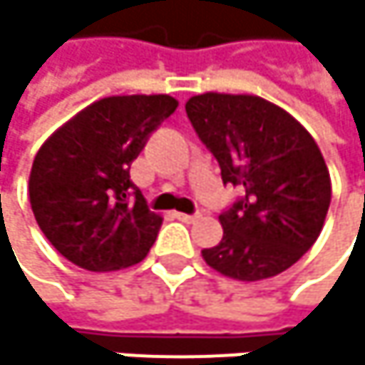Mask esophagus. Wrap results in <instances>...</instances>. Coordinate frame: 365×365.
Instances as JSON below:
<instances>
[{
	"instance_id": "1",
	"label": "esophagus",
	"mask_w": 365,
	"mask_h": 365,
	"mask_svg": "<svg viewBox=\"0 0 365 365\" xmlns=\"http://www.w3.org/2000/svg\"><path fill=\"white\" fill-rule=\"evenodd\" d=\"M175 217H177L179 221H184V223H195L201 215H184V212H177Z\"/></svg>"
}]
</instances>
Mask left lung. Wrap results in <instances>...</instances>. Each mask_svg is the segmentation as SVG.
<instances>
[{
  "mask_svg": "<svg viewBox=\"0 0 365 365\" xmlns=\"http://www.w3.org/2000/svg\"><path fill=\"white\" fill-rule=\"evenodd\" d=\"M186 113L223 184L245 190L221 212L223 238L201 252L203 260L245 282L282 274L317 241L331 205V177L315 140L258 96L210 91L192 96Z\"/></svg>",
  "mask_w": 365,
  "mask_h": 365,
  "instance_id": "8db88e82",
  "label": "left lung"
}]
</instances>
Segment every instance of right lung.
<instances>
[{
  "mask_svg": "<svg viewBox=\"0 0 365 365\" xmlns=\"http://www.w3.org/2000/svg\"><path fill=\"white\" fill-rule=\"evenodd\" d=\"M175 109L166 93L103 98L38 148L30 205L61 256L87 272H113L148 254L162 217L148 210L129 168Z\"/></svg>",
  "mask_w": 365,
  "mask_h": 365,
  "instance_id": "add662e5",
  "label": "right lung"
}]
</instances>
